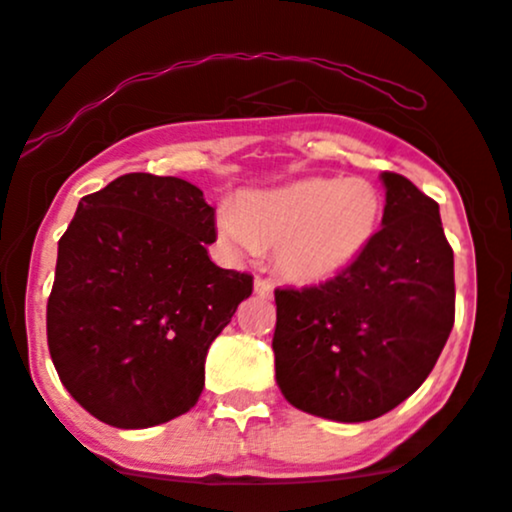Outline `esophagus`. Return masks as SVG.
I'll use <instances>...</instances> for the list:
<instances>
[{"mask_svg":"<svg viewBox=\"0 0 512 512\" xmlns=\"http://www.w3.org/2000/svg\"><path fill=\"white\" fill-rule=\"evenodd\" d=\"M255 293L262 295V298H272V295H274L272 281H267V279H255Z\"/></svg>","mask_w":512,"mask_h":512,"instance_id":"1","label":"esophagus"}]
</instances>
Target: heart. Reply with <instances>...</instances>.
Returning a JSON list of instances; mask_svg holds the SVG:
<instances>
[{
  "mask_svg": "<svg viewBox=\"0 0 512 512\" xmlns=\"http://www.w3.org/2000/svg\"><path fill=\"white\" fill-rule=\"evenodd\" d=\"M384 200L360 176H312L269 190H248L217 212V236L231 255L274 245V267L288 281L317 286L360 260L377 236Z\"/></svg>",
  "mask_w": 512,
  "mask_h": 512,
  "instance_id": "1",
  "label": "heart"
}]
</instances>
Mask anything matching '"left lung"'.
I'll use <instances>...</instances> for the list:
<instances>
[{
	"mask_svg": "<svg viewBox=\"0 0 512 512\" xmlns=\"http://www.w3.org/2000/svg\"><path fill=\"white\" fill-rule=\"evenodd\" d=\"M384 217L353 267L322 286L276 291V384L293 408L369 422L410 398L455 319L453 250L439 205L384 171Z\"/></svg>",
	"mask_w": 512,
	"mask_h": 512,
	"instance_id": "obj_1",
	"label": "left lung"
}]
</instances>
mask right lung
I'll list each match as a JSON object with an SVG mask.
<instances>
[{
	"instance_id": "add662e5",
	"label": "right lung",
	"mask_w": 512,
	"mask_h": 512,
	"mask_svg": "<svg viewBox=\"0 0 512 512\" xmlns=\"http://www.w3.org/2000/svg\"><path fill=\"white\" fill-rule=\"evenodd\" d=\"M214 207L176 176L126 174L78 202L59 240L47 346L92 417L147 429L188 412L207 350L252 293L209 260Z\"/></svg>"
}]
</instances>
